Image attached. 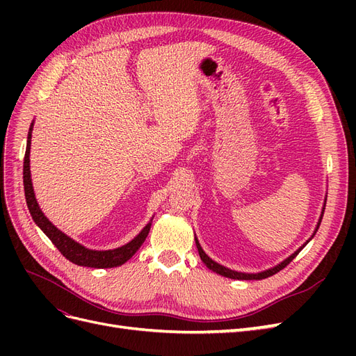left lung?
Segmentation results:
<instances>
[{
    "label": "left lung",
    "instance_id": "obj_1",
    "mask_svg": "<svg viewBox=\"0 0 356 356\" xmlns=\"http://www.w3.org/2000/svg\"><path fill=\"white\" fill-rule=\"evenodd\" d=\"M325 209V208H324ZM322 215H324V212H322ZM322 215H321V218H319V222H318V227H316V230H315V233L318 232V229H319V224H321V221H322ZM314 233V234H315ZM312 238H314V236H312ZM309 242V241H307ZM307 242L300 248V250H297L293 255H289L286 260H284L281 264H277L276 267H273V268H268V270H266V272H261V273H241V272H234V270H230V268H227V267H224V266H220L218 263H215V261H212L211 258L203 252V250H202V246L199 245V241L196 239V245H197V251H199V255H200V258H202V261L207 264V267L208 268H211V270H213L215 273H218V275H221V276H225V277H230V279H241V281H258V279H266V277H268V276H272V275H275V273H277L279 270H282L284 267H286L291 261L294 260V258L297 257V254L303 250V248L307 245Z\"/></svg>",
    "mask_w": 356,
    "mask_h": 356
}]
</instances>
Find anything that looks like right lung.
Listing matches in <instances>:
<instances>
[{"label": "right lung", "mask_w": 356, "mask_h": 356, "mask_svg": "<svg viewBox=\"0 0 356 356\" xmlns=\"http://www.w3.org/2000/svg\"><path fill=\"white\" fill-rule=\"evenodd\" d=\"M31 134H32V124L29 127L28 132V144H26V152H25V159H24V187H25V199L28 209L32 215V220L35 221L38 227L46 233L47 238L53 242L59 252L70 260L71 263L77 264V266H84V267H95V268H106V267H117L124 264L129 258H131L141 246L148 236L149 229H152V222H148L144 230L139 233L134 241L129 243L117 248V250H110V251H93L88 250L83 245L77 243L72 241L71 238L65 233H62L58 230L55 225H53L46 217L44 213L41 212L38 203L34 196V188H32V182H31V170H29V149H31Z\"/></svg>", "instance_id": "1"}]
</instances>
